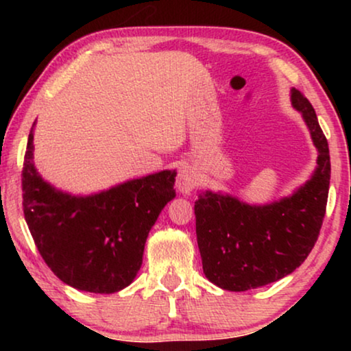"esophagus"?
<instances>
[{
  "label": "esophagus",
  "mask_w": 351,
  "mask_h": 351,
  "mask_svg": "<svg viewBox=\"0 0 351 351\" xmlns=\"http://www.w3.org/2000/svg\"><path fill=\"white\" fill-rule=\"evenodd\" d=\"M198 174L191 166H184L179 169V174H177V189L182 195L191 193V190L198 186Z\"/></svg>",
  "instance_id": "obj_1"
}]
</instances>
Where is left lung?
<instances>
[{
    "label": "left lung",
    "mask_w": 351,
    "mask_h": 351,
    "mask_svg": "<svg viewBox=\"0 0 351 351\" xmlns=\"http://www.w3.org/2000/svg\"><path fill=\"white\" fill-rule=\"evenodd\" d=\"M291 102L318 150L310 180L291 196L263 206L209 190L195 203L203 271L225 291L256 289L281 280L304 263L318 239L329 193V147L308 99L292 88Z\"/></svg>",
    "instance_id": "8db88e82"
}]
</instances>
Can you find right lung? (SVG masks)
Wrapping results in <instances>:
<instances>
[{
	"mask_svg": "<svg viewBox=\"0 0 351 351\" xmlns=\"http://www.w3.org/2000/svg\"><path fill=\"white\" fill-rule=\"evenodd\" d=\"M176 171L73 196L41 179L33 165V128L22 169L23 215L43 261L65 285L112 294L141 270L148 233L174 199Z\"/></svg>",
	"mask_w": 351,
	"mask_h": 351,
	"instance_id": "add662e5",
	"label": "right lung"
}]
</instances>
